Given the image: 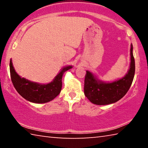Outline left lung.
Segmentation results:
<instances>
[{"mask_svg":"<svg viewBox=\"0 0 148 148\" xmlns=\"http://www.w3.org/2000/svg\"><path fill=\"white\" fill-rule=\"evenodd\" d=\"M133 47L131 45V62L127 73L122 78L112 82L99 79L96 75L86 71L84 81V94L89 101L97 105H107L115 103L123 97L131 87L135 72V62Z\"/></svg>","mask_w":148,"mask_h":148,"instance_id":"left-lung-1","label":"left lung"}]
</instances>
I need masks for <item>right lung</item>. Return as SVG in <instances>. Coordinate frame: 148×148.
Instances as JSON below:
<instances>
[{
  "label": "right lung",
  "instance_id": "add662e5",
  "mask_svg": "<svg viewBox=\"0 0 148 148\" xmlns=\"http://www.w3.org/2000/svg\"><path fill=\"white\" fill-rule=\"evenodd\" d=\"M72 68L71 65L63 67L53 81L42 84L21 77L15 71L12 59L10 61L11 79L15 89L27 101L36 104L46 103L56 98L61 91L62 75Z\"/></svg>",
  "mask_w": 148,
  "mask_h": 148
}]
</instances>
